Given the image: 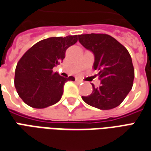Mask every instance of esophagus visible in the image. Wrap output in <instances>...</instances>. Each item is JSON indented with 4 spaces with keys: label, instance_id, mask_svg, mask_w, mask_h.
<instances>
[{
    "label": "esophagus",
    "instance_id": "esophagus-1",
    "mask_svg": "<svg viewBox=\"0 0 151 151\" xmlns=\"http://www.w3.org/2000/svg\"><path fill=\"white\" fill-rule=\"evenodd\" d=\"M76 81L77 82L78 84H81V83H82V82H83L81 80H80V79H76Z\"/></svg>",
    "mask_w": 151,
    "mask_h": 151
}]
</instances>
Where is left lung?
Returning a JSON list of instances; mask_svg holds the SVG:
<instances>
[{
  "label": "left lung",
  "instance_id": "8db88e82",
  "mask_svg": "<svg viewBox=\"0 0 151 151\" xmlns=\"http://www.w3.org/2000/svg\"><path fill=\"white\" fill-rule=\"evenodd\" d=\"M79 42L94 55L93 67L99 70V87L82 96L87 104L102 110L120 105L132 89L134 67L127 49L112 36L104 34H81Z\"/></svg>",
  "mask_w": 151,
  "mask_h": 151
}]
</instances>
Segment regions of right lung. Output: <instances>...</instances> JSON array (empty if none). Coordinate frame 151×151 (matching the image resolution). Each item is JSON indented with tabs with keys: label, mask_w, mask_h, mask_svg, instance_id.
<instances>
[{
	"label": "right lung",
	"mask_w": 151,
	"mask_h": 151,
	"mask_svg": "<svg viewBox=\"0 0 151 151\" xmlns=\"http://www.w3.org/2000/svg\"><path fill=\"white\" fill-rule=\"evenodd\" d=\"M77 37L69 35L46 38L23 55L15 68L14 86L26 104L44 109L61 99L65 83L74 81L75 78L62 77L52 69L63 61L65 51L77 42Z\"/></svg>",
	"instance_id": "add662e5"
}]
</instances>
